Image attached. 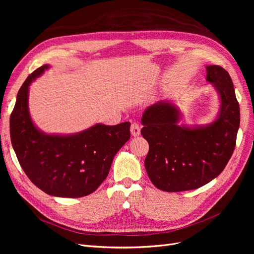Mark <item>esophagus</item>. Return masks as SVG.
<instances>
[{
    "label": "esophagus",
    "instance_id": "34e87169",
    "mask_svg": "<svg viewBox=\"0 0 254 254\" xmlns=\"http://www.w3.org/2000/svg\"><path fill=\"white\" fill-rule=\"evenodd\" d=\"M130 132H131V135L134 136V137H138L141 134V127H140V126L138 124H136V123L131 124V126H130Z\"/></svg>",
    "mask_w": 254,
    "mask_h": 254
}]
</instances>
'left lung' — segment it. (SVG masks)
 <instances>
[{"label": "left lung", "instance_id": "obj_1", "mask_svg": "<svg viewBox=\"0 0 254 254\" xmlns=\"http://www.w3.org/2000/svg\"><path fill=\"white\" fill-rule=\"evenodd\" d=\"M206 80L218 93L220 108L206 126L179 125L181 114L170 101L147 107L141 134L149 144L145 158L148 177L168 192L191 190L216 178L229 163L240 126V107L230 74L219 65H207Z\"/></svg>", "mask_w": 254, "mask_h": 254}]
</instances>
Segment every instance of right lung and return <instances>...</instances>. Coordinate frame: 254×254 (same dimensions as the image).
<instances>
[{
	"label": "right lung",
	"instance_id": "obj_1",
	"mask_svg": "<svg viewBox=\"0 0 254 254\" xmlns=\"http://www.w3.org/2000/svg\"><path fill=\"white\" fill-rule=\"evenodd\" d=\"M48 68L44 64L34 71L17 93L10 116L11 143L20 167L37 188L53 196H85L108 176L115 154L130 137V124H97L71 135L45 134L31 118L29 86Z\"/></svg>",
	"mask_w": 254,
	"mask_h": 254
}]
</instances>
